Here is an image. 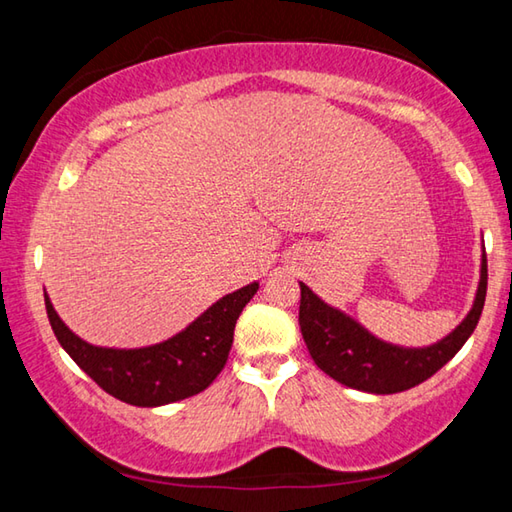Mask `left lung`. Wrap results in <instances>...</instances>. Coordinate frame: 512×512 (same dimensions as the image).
<instances>
[{
	"label": "left lung",
	"mask_w": 512,
	"mask_h": 512,
	"mask_svg": "<svg viewBox=\"0 0 512 512\" xmlns=\"http://www.w3.org/2000/svg\"><path fill=\"white\" fill-rule=\"evenodd\" d=\"M485 289H488V262L483 257L479 293L463 323L431 348L404 350L375 339L339 309L327 307L307 284L300 282L302 339L316 366L341 384L377 395L402 393L436 375L463 348L481 318Z\"/></svg>",
	"instance_id": "obj_1"
}]
</instances>
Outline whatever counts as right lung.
<instances>
[{
    "label": "right lung",
    "instance_id": "obj_1",
    "mask_svg": "<svg viewBox=\"0 0 512 512\" xmlns=\"http://www.w3.org/2000/svg\"><path fill=\"white\" fill-rule=\"evenodd\" d=\"M257 289L259 284L253 282L230 293L214 302L185 332L140 350L94 348L69 332L47 293L45 305L58 343L103 391L133 406H162L198 395L212 384L228 361L241 309Z\"/></svg>",
    "mask_w": 512,
    "mask_h": 512
}]
</instances>
